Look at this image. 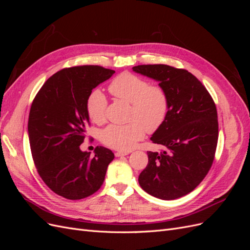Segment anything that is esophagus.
Wrapping results in <instances>:
<instances>
[{
	"instance_id": "obj_1",
	"label": "esophagus",
	"mask_w": 250,
	"mask_h": 250,
	"mask_svg": "<svg viewBox=\"0 0 250 250\" xmlns=\"http://www.w3.org/2000/svg\"><path fill=\"white\" fill-rule=\"evenodd\" d=\"M128 154H129V152H126V151H125V152H123V151H118V152H116V156H124V155H128Z\"/></svg>"
}]
</instances>
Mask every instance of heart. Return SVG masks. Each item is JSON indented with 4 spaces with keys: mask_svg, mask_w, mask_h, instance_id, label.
<instances>
[{
    "mask_svg": "<svg viewBox=\"0 0 250 250\" xmlns=\"http://www.w3.org/2000/svg\"><path fill=\"white\" fill-rule=\"evenodd\" d=\"M109 92L118 99L131 104L129 120L124 125L111 124L101 132V141L113 149L131 150L148 132L160 129L169 112V97L160 85H150L142 77L131 73L119 75L109 85ZM87 113L95 123L106 119L107 100L101 90L90 94L87 100Z\"/></svg>",
    "mask_w": 250,
    "mask_h": 250,
    "instance_id": "1",
    "label": "heart"
}]
</instances>
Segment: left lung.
I'll use <instances>...</instances> for the list:
<instances>
[{"instance_id": "obj_1", "label": "left lung", "mask_w": 250, "mask_h": 250, "mask_svg": "<svg viewBox=\"0 0 250 250\" xmlns=\"http://www.w3.org/2000/svg\"><path fill=\"white\" fill-rule=\"evenodd\" d=\"M132 70L156 80L169 97L167 119L150 138L167 151H148V165L139 184L156 198L183 197L201 183L214 162L216 105L202 83L187 70L167 64H143Z\"/></svg>"}]
</instances>
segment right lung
Wrapping results in <instances>:
<instances>
[{"label": "right lung", "instance_id": "add662e5", "mask_svg": "<svg viewBox=\"0 0 250 250\" xmlns=\"http://www.w3.org/2000/svg\"><path fill=\"white\" fill-rule=\"evenodd\" d=\"M113 74L99 65L67 67L44 82L32 102L28 133L35 167L43 183L66 199L96 193L115 158L102 146L95 149L93 157L80 149L89 124L88 98Z\"/></svg>", "mask_w": 250, "mask_h": 250}]
</instances>
